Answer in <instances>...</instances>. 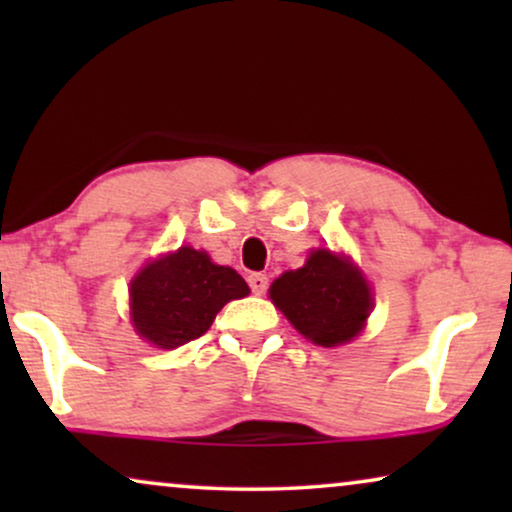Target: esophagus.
I'll return each mask as SVG.
<instances>
[{
    "label": "esophagus",
    "mask_w": 512,
    "mask_h": 512,
    "mask_svg": "<svg viewBox=\"0 0 512 512\" xmlns=\"http://www.w3.org/2000/svg\"><path fill=\"white\" fill-rule=\"evenodd\" d=\"M249 286L256 296H261V293H265V289H268V275H263V272H251Z\"/></svg>",
    "instance_id": "esophagus-1"
}]
</instances>
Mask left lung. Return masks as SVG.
I'll use <instances>...</instances> for the list:
<instances>
[{
  "label": "left lung",
  "mask_w": 512,
  "mask_h": 512,
  "mask_svg": "<svg viewBox=\"0 0 512 512\" xmlns=\"http://www.w3.org/2000/svg\"><path fill=\"white\" fill-rule=\"evenodd\" d=\"M270 298L298 333L321 347L342 345L359 335L373 307L361 272L328 249H317L303 268L275 279Z\"/></svg>",
  "instance_id": "left-lung-1"
}]
</instances>
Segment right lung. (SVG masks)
<instances>
[{
  "label": "right lung",
  "mask_w": 512,
  "mask_h": 512,
  "mask_svg": "<svg viewBox=\"0 0 512 512\" xmlns=\"http://www.w3.org/2000/svg\"><path fill=\"white\" fill-rule=\"evenodd\" d=\"M247 293V282L233 268L214 265L205 251L181 247L132 279V321L144 340L174 349L207 333L221 307Z\"/></svg>",
  "instance_id": "add662e5"
}]
</instances>
